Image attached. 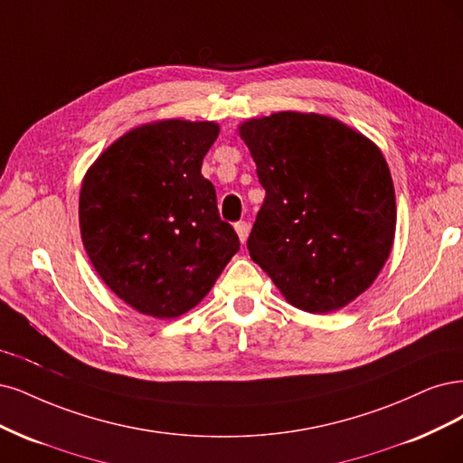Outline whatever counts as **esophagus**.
<instances>
[{
    "label": "esophagus",
    "mask_w": 463,
    "mask_h": 463,
    "mask_svg": "<svg viewBox=\"0 0 463 463\" xmlns=\"http://www.w3.org/2000/svg\"><path fill=\"white\" fill-rule=\"evenodd\" d=\"M234 231H236V234H238V238H241V242L244 244L246 242V238H248V232H250V225L246 221H238V222H234Z\"/></svg>",
    "instance_id": "esophagus-1"
}]
</instances>
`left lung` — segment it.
I'll list each match as a JSON object with an SVG mask.
<instances>
[{
	"mask_svg": "<svg viewBox=\"0 0 463 463\" xmlns=\"http://www.w3.org/2000/svg\"><path fill=\"white\" fill-rule=\"evenodd\" d=\"M241 137L265 188L251 260L292 306L345 307L375 280L394 241V186L379 147L317 113L251 118Z\"/></svg>",
	"mask_w": 463,
	"mask_h": 463,
	"instance_id": "8db88e82",
	"label": "left lung"
}]
</instances>
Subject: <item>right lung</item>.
I'll use <instances>...</instances> for the list:
<instances>
[{"mask_svg": "<svg viewBox=\"0 0 463 463\" xmlns=\"http://www.w3.org/2000/svg\"><path fill=\"white\" fill-rule=\"evenodd\" d=\"M215 123L171 118L127 132L88 171L80 232L106 285L146 316L171 319L210 292L241 248L202 176Z\"/></svg>", "mask_w": 463, "mask_h": 463, "instance_id": "obj_1", "label": "right lung"}]
</instances>
